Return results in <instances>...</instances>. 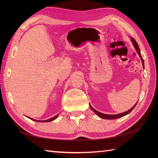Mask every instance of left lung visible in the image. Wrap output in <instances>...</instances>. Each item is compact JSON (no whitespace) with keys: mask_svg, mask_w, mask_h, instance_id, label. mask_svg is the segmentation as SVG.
Here are the masks:
<instances>
[{"mask_svg":"<svg viewBox=\"0 0 158 158\" xmlns=\"http://www.w3.org/2000/svg\"><path fill=\"white\" fill-rule=\"evenodd\" d=\"M131 41H132V44H133L134 47H135V48L136 49V51H137V52H138V54L139 55V56H140V59H141V60H142V63L143 67L144 68V60H143V59H142V55H141L140 51V49H139V46H138V44L136 43V41H135V39H134V38L131 37ZM136 103V104L135 105V106H134L131 109H130L129 110H128L127 111H125V112L122 113L117 114H104V113H100V112H99V111H96V110L94 109L92 106H90V105H89V106H90V108L93 110L95 114H97L98 115L99 117H101V118H105V119H109V120H111V119H116V118H121V117H123V116H125V115H127V114H128L129 113H131V112L132 111V110L135 107Z\"/></svg>","mask_w":158,"mask_h":158,"instance_id":"left-lung-1","label":"left lung"}]
</instances>
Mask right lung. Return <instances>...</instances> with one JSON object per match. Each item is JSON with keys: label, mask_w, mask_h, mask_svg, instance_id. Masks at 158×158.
Wrapping results in <instances>:
<instances>
[{"label": "right lung", "mask_w": 158, "mask_h": 158, "mask_svg": "<svg viewBox=\"0 0 158 158\" xmlns=\"http://www.w3.org/2000/svg\"><path fill=\"white\" fill-rule=\"evenodd\" d=\"M59 114H56V116H55V117H52V118H49V119H47V120H45V121H37V120H35V119H33V118H30V117H28V118H30V119H31V120H33V121H37V122H51V121H52L55 120V119H56L57 117H58Z\"/></svg>", "instance_id": "right-lung-1"}]
</instances>
